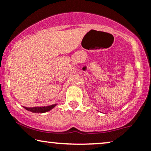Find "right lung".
Wrapping results in <instances>:
<instances>
[{"label":"right lung","instance_id":"1","mask_svg":"<svg viewBox=\"0 0 151 151\" xmlns=\"http://www.w3.org/2000/svg\"><path fill=\"white\" fill-rule=\"evenodd\" d=\"M55 106V105H50V106H48V107H43V108H27V107H24L25 109L27 110H30V111L34 112H45L46 111H48L50 110V109H52V108Z\"/></svg>","mask_w":151,"mask_h":151}]
</instances>
